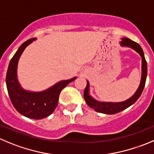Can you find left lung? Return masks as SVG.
Masks as SVG:
<instances>
[{
  "instance_id": "obj_1",
  "label": "left lung",
  "mask_w": 154,
  "mask_h": 154,
  "mask_svg": "<svg viewBox=\"0 0 154 154\" xmlns=\"http://www.w3.org/2000/svg\"><path fill=\"white\" fill-rule=\"evenodd\" d=\"M121 45L125 47H129L132 49L135 50L137 53L140 55L142 58V74L141 79H140V83L137 88L135 93L132 96L131 98L128 99L127 100L120 103H110V102H100L98 100H96L94 98L90 95V84L87 81V87L84 92V97L86 103H87L89 106L95 110L96 112H98L100 113H104L108 115H113L116 113L120 112L121 111H123L125 109L128 108L131 105L135 103L139 97H140L143 88H144L145 83H146V75H147V65H146V61L145 60L144 54L142 50L140 45L137 44L135 42L132 41L128 38H122L121 41Z\"/></svg>"
}]
</instances>
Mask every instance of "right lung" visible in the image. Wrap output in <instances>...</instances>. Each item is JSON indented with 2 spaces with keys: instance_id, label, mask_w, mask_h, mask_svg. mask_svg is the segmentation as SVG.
<instances>
[{
  "instance_id": "add662e5",
  "label": "right lung",
  "mask_w": 154,
  "mask_h": 154,
  "mask_svg": "<svg viewBox=\"0 0 154 154\" xmlns=\"http://www.w3.org/2000/svg\"><path fill=\"white\" fill-rule=\"evenodd\" d=\"M35 38H30L21 45L12 57L6 76V84L13 106L23 116L32 119L48 117L57 107L61 90L77 77L59 81L50 88L41 92H32L21 87L17 78V65L25 48Z\"/></svg>"
}]
</instances>
